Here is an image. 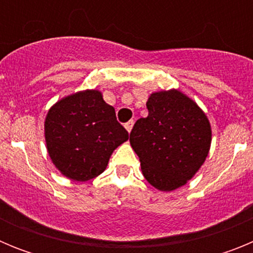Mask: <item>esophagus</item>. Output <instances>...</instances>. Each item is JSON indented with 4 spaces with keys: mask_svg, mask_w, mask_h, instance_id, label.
Here are the masks:
<instances>
[{
    "mask_svg": "<svg viewBox=\"0 0 253 253\" xmlns=\"http://www.w3.org/2000/svg\"><path fill=\"white\" fill-rule=\"evenodd\" d=\"M133 125H134V122L133 120H129L128 123H125V129L130 133V130L133 129Z\"/></svg>",
    "mask_w": 253,
    "mask_h": 253,
    "instance_id": "34e87169",
    "label": "esophagus"
}]
</instances>
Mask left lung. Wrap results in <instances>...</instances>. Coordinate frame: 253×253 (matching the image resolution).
Wrapping results in <instances>:
<instances>
[{
  "label": "left lung",
  "mask_w": 253,
  "mask_h": 253,
  "mask_svg": "<svg viewBox=\"0 0 253 253\" xmlns=\"http://www.w3.org/2000/svg\"><path fill=\"white\" fill-rule=\"evenodd\" d=\"M148 116L130 131L143 176L161 191H172L187 182L209 153V120L193 100L177 90L160 91L147 101Z\"/></svg>",
  "instance_id": "1"
}]
</instances>
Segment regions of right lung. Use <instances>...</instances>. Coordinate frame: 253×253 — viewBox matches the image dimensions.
Wrapping results in <instances>:
<instances>
[{"label":"right lung","instance_id":"1","mask_svg":"<svg viewBox=\"0 0 253 253\" xmlns=\"http://www.w3.org/2000/svg\"><path fill=\"white\" fill-rule=\"evenodd\" d=\"M45 142L51 162L66 177L87 181L105 171L114 149L129 139L115 109L100 91L67 96L45 118Z\"/></svg>","mask_w":253,"mask_h":253}]
</instances>
